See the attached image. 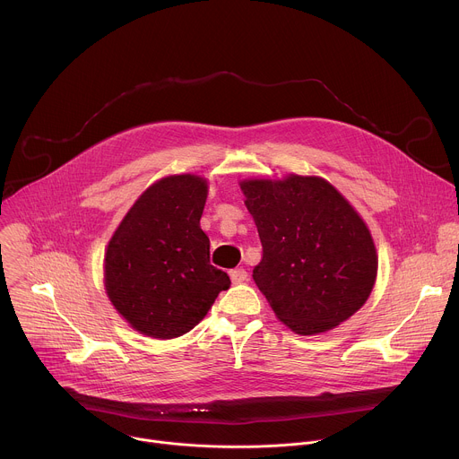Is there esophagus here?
<instances>
[{
  "mask_svg": "<svg viewBox=\"0 0 459 459\" xmlns=\"http://www.w3.org/2000/svg\"><path fill=\"white\" fill-rule=\"evenodd\" d=\"M230 280H232V283H243V281H247L248 280V274H247V271L245 269H234V271H230Z\"/></svg>",
  "mask_w": 459,
  "mask_h": 459,
  "instance_id": "obj_1",
  "label": "esophagus"
}]
</instances>
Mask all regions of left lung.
Masks as SVG:
<instances>
[{"mask_svg":"<svg viewBox=\"0 0 459 459\" xmlns=\"http://www.w3.org/2000/svg\"><path fill=\"white\" fill-rule=\"evenodd\" d=\"M264 257L252 271L280 321L303 336L326 333L358 312L377 274L365 221L323 178L239 183Z\"/></svg>","mask_w":459,"mask_h":459,"instance_id":"left-lung-1","label":"left lung"}]
</instances>
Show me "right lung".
<instances>
[{"instance_id":"1","label":"right lung","mask_w":459,"mask_h":459,"mask_svg":"<svg viewBox=\"0 0 459 459\" xmlns=\"http://www.w3.org/2000/svg\"><path fill=\"white\" fill-rule=\"evenodd\" d=\"M207 179L167 176L130 207L105 252V289L138 333L170 340L198 325L227 273L211 265V241L200 227Z\"/></svg>"}]
</instances>
